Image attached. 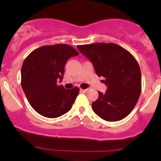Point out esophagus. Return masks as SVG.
<instances>
[{
    "label": "esophagus",
    "mask_w": 161,
    "mask_h": 161,
    "mask_svg": "<svg viewBox=\"0 0 161 161\" xmlns=\"http://www.w3.org/2000/svg\"><path fill=\"white\" fill-rule=\"evenodd\" d=\"M87 89H86V90H83V89H80V92H87Z\"/></svg>",
    "instance_id": "34e87169"
}]
</instances>
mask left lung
<instances>
[{
  "label": "left lung",
  "instance_id": "left-lung-1",
  "mask_svg": "<svg viewBox=\"0 0 161 161\" xmlns=\"http://www.w3.org/2000/svg\"><path fill=\"white\" fill-rule=\"evenodd\" d=\"M81 53L92 62L96 73L103 76L106 92H99L92 103L96 114L108 121L127 117L141 93V71L137 61L128 50L115 43H97L79 45Z\"/></svg>",
  "mask_w": 161,
  "mask_h": 161
}]
</instances>
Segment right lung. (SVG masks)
<instances>
[{
	"label": "right lung",
	"instance_id": "1",
	"mask_svg": "<svg viewBox=\"0 0 161 161\" xmlns=\"http://www.w3.org/2000/svg\"><path fill=\"white\" fill-rule=\"evenodd\" d=\"M79 54L69 45H50L34 50L24 61L21 85L32 108L42 116L58 118L71 110L79 89L66 90L58 82L62 81L68 60Z\"/></svg>",
	"mask_w": 161,
	"mask_h": 161
}]
</instances>
